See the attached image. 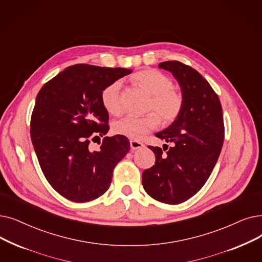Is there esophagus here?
Segmentation results:
<instances>
[{
	"instance_id": "34e87169",
	"label": "esophagus",
	"mask_w": 262,
	"mask_h": 262,
	"mask_svg": "<svg viewBox=\"0 0 262 262\" xmlns=\"http://www.w3.org/2000/svg\"><path fill=\"white\" fill-rule=\"evenodd\" d=\"M129 143H130V149H132V150H138V149H141V147L144 146V144H143L142 142H140L139 140H134V139H132V140L129 141Z\"/></svg>"
}]
</instances>
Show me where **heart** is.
<instances>
[{"mask_svg":"<svg viewBox=\"0 0 262 262\" xmlns=\"http://www.w3.org/2000/svg\"><path fill=\"white\" fill-rule=\"evenodd\" d=\"M134 78L151 94L147 110H154L158 113L149 112L144 116H126L113 123L112 128L118 135L130 139H141L147 133L157 128L159 118L166 124L173 122L183 109L184 98L179 91L173 89L171 78L162 72L144 70L135 74ZM121 89L122 81L116 80L108 84L100 95L101 104L112 116H120L123 112Z\"/></svg>","mask_w":262,"mask_h":262,"instance_id":"obj_1","label":"heart"}]
</instances>
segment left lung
Instances as JSON below:
<instances>
[{
	"label": "left lung",
	"instance_id": "8db88e82",
	"mask_svg": "<svg viewBox=\"0 0 262 262\" xmlns=\"http://www.w3.org/2000/svg\"><path fill=\"white\" fill-rule=\"evenodd\" d=\"M178 80L184 105L180 116L157 138L171 142L166 154L158 146L155 165L142 173L144 190L157 201L179 204L206 184L224 143V118L220 98L196 70L179 61L158 64ZM166 149V150H167ZM165 151V149H164Z\"/></svg>",
	"mask_w": 262,
	"mask_h": 262
}]
</instances>
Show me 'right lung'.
Instances as JSON below:
<instances>
[{
    "label": "right lung",
    "mask_w": 262,
    "mask_h": 262,
    "mask_svg": "<svg viewBox=\"0 0 262 262\" xmlns=\"http://www.w3.org/2000/svg\"><path fill=\"white\" fill-rule=\"evenodd\" d=\"M126 68L76 64L43 84L31 117V139L41 171L63 197L86 202L104 195L113 169L129 151L122 135L105 137L96 150L91 140L109 130L100 95ZM99 138V137H98Z\"/></svg>",
    "instance_id": "obj_1"
}]
</instances>
